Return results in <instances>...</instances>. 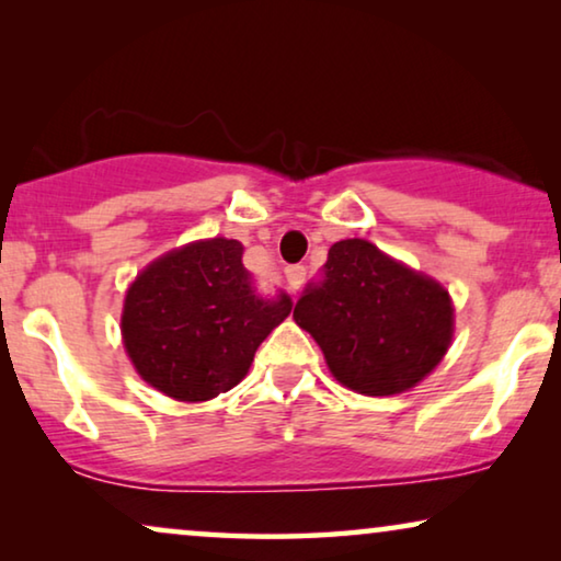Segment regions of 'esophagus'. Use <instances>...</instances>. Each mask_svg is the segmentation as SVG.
Here are the masks:
<instances>
[{
    "label": "esophagus",
    "mask_w": 561,
    "mask_h": 561,
    "mask_svg": "<svg viewBox=\"0 0 561 561\" xmlns=\"http://www.w3.org/2000/svg\"><path fill=\"white\" fill-rule=\"evenodd\" d=\"M304 280H306V267H304V265H290V267H286V283H288V288L298 290V288L304 286Z\"/></svg>",
    "instance_id": "esophagus-1"
}]
</instances>
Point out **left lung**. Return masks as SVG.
<instances>
[{
  "instance_id": "obj_1",
  "label": "left lung",
  "mask_w": 561,
  "mask_h": 561,
  "mask_svg": "<svg viewBox=\"0 0 561 561\" xmlns=\"http://www.w3.org/2000/svg\"><path fill=\"white\" fill-rule=\"evenodd\" d=\"M294 319L317 340L334 378L365 396L416 386L455 334L444 286L357 237L329 248L321 280L306 286Z\"/></svg>"
}]
</instances>
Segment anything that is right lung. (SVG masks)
<instances>
[{
	"label": "right lung",
	"mask_w": 561,
	"mask_h": 561,
	"mask_svg": "<svg viewBox=\"0 0 561 561\" xmlns=\"http://www.w3.org/2000/svg\"><path fill=\"white\" fill-rule=\"evenodd\" d=\"M242 244L227 237L188 242L150 263L127 288L122 340L145 382L198 403L248 375L260 342L294 301L255 294Z\"/></svg>",
	"instance_id": "1"
}]
</instances>
